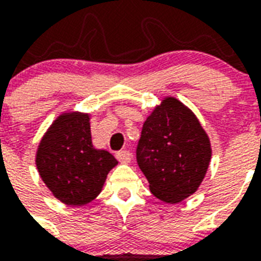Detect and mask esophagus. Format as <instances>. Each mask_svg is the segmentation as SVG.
<instances>
[{"label": "esophagus", "instance_id": "1", "mask_svg": "<svg viewBox=\"0 0 261 261\" xmlns=\"http://www.w3.org/2000/svg\"><path fill=\"white\" fill-rule=\"evenodd\" d=\"M116 159L122 164H128L131 161V153L128 150H120L116 153Z\"/></svg>", "mask_w": 261, "mask_h": 261}]
</instances>
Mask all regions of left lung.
Here are the masks:
<instances>
[{
    "instance_id": "obj_1",
    "label": "left lung",
    "mask_w": 261,
    "mask_h": 261,
    "mask_svg": "<svg viewBox=\"0 0 261 261\" xmlns=\"http://www.w3.org/2000/svg\"><path fill=\"white\" fill-rule=\"evenodd\" d=\"M211 160L208 135L192 111L165 97L143 123L137 161L155 198L178 203L196 192Z\"/></svg>"
}]
</instances>
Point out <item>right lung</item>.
I'll use <instances>...</instances> for the list:
<instances>
[{
  "label": "right lung",
  "mask_w": 261,
  "mask_h": 261,
  "mask_svg": "<svg viewBox=\"0 0 261 261\" xmlns=\"http://www.w3.org/2000/svg\"><path fill=\"white\" fill-rule=\"evenodd\" d=\"M89 114L65 112L43 135L36 168L55 198L67 206H84L102 190L118 161L110 151L94 149Z\"/></svg>",
  "instance_id": "right-lung-1"
}]
</instances>
